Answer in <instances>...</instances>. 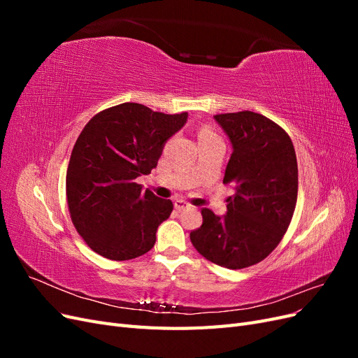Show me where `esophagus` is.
Masks as SVG:
<instances>
[{
    "label": "esophagus",
    "instance_id": "34e87169",
    "mask_svg": "<svg viewBox=\"0 0 358 358\" xmlns=\"http://www.w3.org/2000/svg\"><path fill=\"white\" fill-rule=\"evenodd\" d=\"M191 204L187 203L185 200H176L175 201V209L176 210H183V209H189Z\"/></svg>",
    "mask_w": 358,
    "mask_h": 358
}]
</instances>
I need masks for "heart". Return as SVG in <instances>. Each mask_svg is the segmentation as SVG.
<instances>
[{"label":"heart","instance_id":"1","mask_svg":"<svg viewBox=\"0 0 358 358\" xmlns=\"http://www.w3.org/2000/svg\"><path fill=\"white\" fill-rule=\"evenodd\" d=\"M201 133H212V131H210V129H208V128H204V129H201Z\"/></svg>","mask_w":358,"mask_h":358}]
</instances>
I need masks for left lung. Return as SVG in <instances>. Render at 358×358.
<instances>
[{
	"label": "left lung",
	"mask_w": 358,
	"mask_h": 358,
	"mask_svg": "<svg viewBox=\"0 0 358 358\" xmlns=\"http://www.w3.org/2000/svg\"><path fill=\"white\" fill-rule=\"evenodd\" d=\"M233 145L224 183L236 188L227 215L201 209L191 231L194 248L227 268L254 266L282 241L294 215L299 189L296 150L282 127L255 112L215 115Z\"/></svg>",
	"instance_id": "left-lung-1"
}]
</instances>
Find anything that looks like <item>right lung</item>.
Here are the masks:
<instances>
[{
	"mask_svg": "<svg viewBox=\"0 0 358 358\" xmlns=\"http://www.w3.org/2000/svg\"><path fill=\"white\" fill-rule=\"evenodd\" d=\"M187 117L122 103L85 125L71 150L66 194L73 225L94 252L125 262L154 248L173 203L142 191L136 179L157 167L167 138Z\"/></svg>",
	"mask_w": 358,
	"mask_h": 358,
	"instance_id": "add662e5",
	"label": "right lung"
}]
</instances>
